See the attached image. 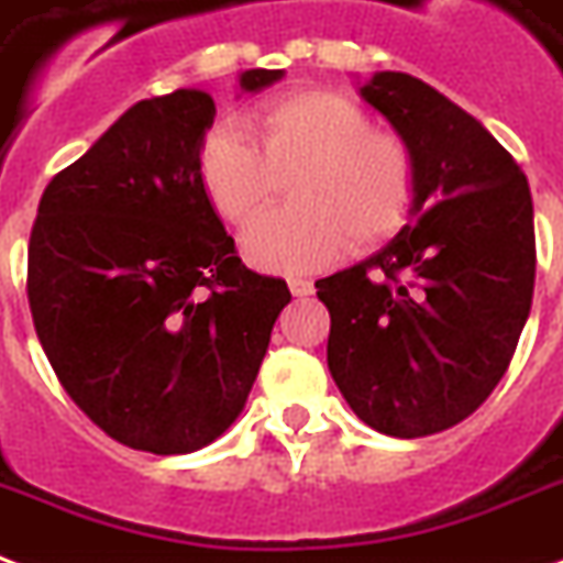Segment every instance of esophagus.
Wrapping results in <instances>:
<instances>
[{"instance_id":"1","label":"esophagus","mask_w":563,"mask_h":563,"mask_svg":"<svg viewBox=\"0 0 563 563\" xmlns=\"http://www.w3.org/2000/svg\"><path fill=\"white\" fill-rule=\"evenodd\" d=\"M289 292H292L295 298H307V295H313V283L301 280V277H292V280H289Z\"/></svg>"}]
</instances>
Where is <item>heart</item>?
<instances>
[{
  "instance_id": "b5f03b06",
  "label": "heart",
  "mask_w": 563,
  "mask_h": 563,
  "mask_svg": "<svg viewBox=\"0 0 563 563\" xmlns=\"http://www.w3.org/2000/svg\"><path fill=\"white\" fill-rule=\"evenodd\" d=\"M250 146L220 124L199 148V187L229 223L253 218L277 181L292 211H268L241 232V256L268 274H303L345 250L390 239L418 194V157L406 136L376 128L349 95L307 89L247 119Z\"/></svg>"
}]
</instances>
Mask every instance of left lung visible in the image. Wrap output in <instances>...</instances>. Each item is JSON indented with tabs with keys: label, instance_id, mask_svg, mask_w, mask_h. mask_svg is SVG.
I'll list each match as a JSON object with an SVG mask.
<instances>
[{
	"label": "left lung",
	"instance_id": "obj_1",
	"mask_svg": "<svg viewBox=\"0 0 563 563\" xmlns=\"http://www.w3.org/2000/svg\"><path fill=\"white\" fill-rule=\"evenodd\" d=\"M357 91L418 157L409 223L373 256L316 280L328 369L366 427L420 439L460 423L501 382L531 313L534 206L493 133L411 74Z\"/></svg>",
	"mask_w": 563,
	"mask_h": 563
}]
</instances>
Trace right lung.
<instances>
[{
	"instance_id": "right-lung-1",
	"label": "right lung",
	"mask_w": 563,
	"mask_h": 563,
	"mask_svg": "<svg viewBox=\"0 0 563 563\" xmlns=\"http://www.w3.org/2000/svg\"><path fill=\"white\" fill-rule=\"evenodd\" d=\"M283 70L239 74L241 95ZM202 89L124 110L53 178L29 239V307L68 397L133 451L194 453L235 423L292 295L235 253L199 187Z\"/></svg>"
}]
</instances>
